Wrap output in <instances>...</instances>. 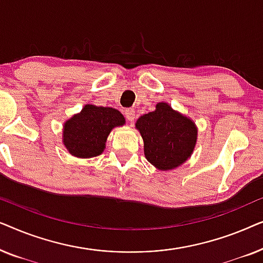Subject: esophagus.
Masks as SVG:
<instances>
[{"label":"esophagus","mask_w":263,"mask_h":263,"mask_svg":"<svg viewBox=\"0 0 263 263\" xmlns=\"http://www.w3.org/2000/svg\"><path fill=\"white\" fill-rule=\"evenodd\" d=\"M124 115H125V117H127L128 121H130V122L134 121V118H135V110L132 109V107H129V109H125Z\"/></svg>","instance_id":"1"}]
</instances>
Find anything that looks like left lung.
Masks as SVG:
<instances>
[{"mask_svg": "<svg viewBox=\"0 0 263 263\" xmlns=\"http://www.w3.org/2000/svg\"><path fill=\"white\" fill-rule=\"evenodd\" d=\"M135 125L143 139L146 159L159 170L179 166L193 153L195 124L166 103L157 104L156 111L143 115Z\"/></svg>", "mask_w": 263, "mask_h": 263, "instance_id": "8db88e82", "label": "left lung"}]
</instances>
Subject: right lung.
Segmentation results:
<instances>
[{
    "label": "right lung",
    "mask_w": 263,
    "mask_h": 263,
    "mask_svg": "<svg viewBox=\"0 0 263 263\" xmlns=\"http://www.w3.org/2000/svg\"><path fill=\"white\" fill-rule=\"evenodd\" d=\"M124 122L118 110L88 104L64 123L63 143L74 157H97L105 148L111 129Z\"/></svg>",
    "instance_id": "right-lung-1"
}]
</instances>
